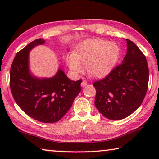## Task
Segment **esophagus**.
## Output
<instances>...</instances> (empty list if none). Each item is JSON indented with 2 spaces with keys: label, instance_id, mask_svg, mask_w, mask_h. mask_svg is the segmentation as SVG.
I'll list each match as a JSON object with an SVG mask.
<instances>
[{
  "label": "esophagus",
  "instance_id": "34e87169",
  "mask_svg": "<svg viewBox=\"0 0 159 159\" xmlns=\"http://www.w3.org/2000/svg\"><path fill=\"white\" fill-rule=\"evenodd\" d=\"M87 84H88L87 81H86L85 80H83V81L81 83V86H82V87H85V86L87 85Z\"/></svg>",
  "mask_w": 159,
  "mask_h": 159
}]
</instances>
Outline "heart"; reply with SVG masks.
I'll return each mask as SVG.
<instances>
[{
  "mask_svg": "<svg viewBox=\"0 0 159 159\" xmlns=\"http://www.w3.org/2000/svg\"><path fill=\"white\" fill-rule=\"evenodd\" d=\"M119 55V47L116 43L101 39H86L77 45L74 54L67 55L66 61L74 73H81L82 64H85L86 71L90 76L102 78L111 73Z\"/></svg>",
  "mask_w": 159,
  "mask_h": 159,
  "instance_id": "obj_1",
  "label": "heart"
}]
</instances>
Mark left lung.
Returning a JSON list of instances; mask_svg holds the SVG:
<instances>
[{"instance_id":"8db88e82","label":"left lung","mask_w":159,"mask_h":159,"mask_svg":"<svg viewBox=\"0 0 159 159\" xmlns=\"http://www.w3.org/2000/svg\"><path fill=\"white\" fill-rule=\"evenodd\" d=\"M125 41L127 52L122 64L106 78L93 83L96 108L110 120H120L133 114L141 105L147 90V59L133 41Z\"/></svg>"}]
</instances>
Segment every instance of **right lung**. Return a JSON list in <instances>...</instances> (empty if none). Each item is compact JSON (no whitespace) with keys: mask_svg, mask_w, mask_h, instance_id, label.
Returning a JSON list of instances; mask_svg holds the SVG:
<instances>
[{"mask_svg":"<svg viewBox=\"0 0 159 159\" xmlns=\"http://www.w3.org/2000/svg\"><path fill=\"white\" fill-rule=\"evenodd\" d=\"M45 40L32 41L17 53L10 72V85L17 105L29 116L43 123L60 120L80 93L82 80H70L60 66L55 76L37 77L29 67V52Z\"/></svg>","mask_w":159,"mask_h":159,"instance_id":"right-lung-1","label":"right lung"}]
</instances>
